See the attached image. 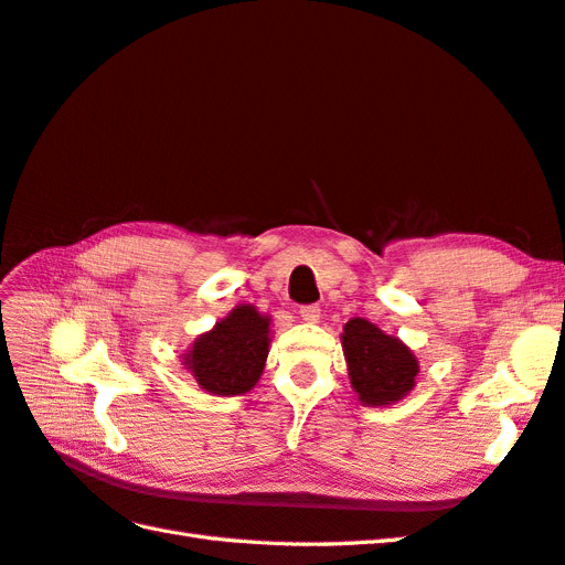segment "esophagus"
I'll list each match as a JSON object with an SVG mask.
<instances>
[{
  "mask_svg": "<svg viewBox=\"0 0 565 565\" xmlns=\"http://www.w3.org/2000/svg\"><path fill=\"white\" fill-rule=\"evenodd\" d=\"M299 316H301V321H305V323H319L321 321V309L316 305H307V307L299 309Z\"/></svg>",
  "mask_w": 565,
  "mask_h": 565,
  "instance_id": "obj_1",
  "label": "esophagus"
}]
</instances>
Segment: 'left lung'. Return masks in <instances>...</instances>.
I'll return each instance as SVG.
<instances>
[{"instance_id":"left-lung-1","label":"left lung","mask_w":565,"mask_h":565,"mask_svg":"<svg viewBox=\"0 0 565 565\" xmlns=\"http://www.w3.org/2000/svg\"><path fill=\"white\" fill-rule=\"evenodd\" d=\"M340 342L352 391L364 407H391L415 391L419 360L401 338L366 319H350Z\"/></svg>"}]
</instances>
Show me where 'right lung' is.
<instances>
[{
    "instance_id": "obj_1",
    "label": "right lung",
    "mask_w": 565,
    "mask_h": 565,
    "mask_svg": "<svg viewBox=\"0 0 565 565\" xmlns=\"http://www.w3.org/2000/svg\"><path fill=\"white\" fill-rule=\"evenodd\" d=\"M270 321L254 305H239L191 342L179 360L209 395L249 393L266 369Z\"/></svg>"
}]
</instances>
